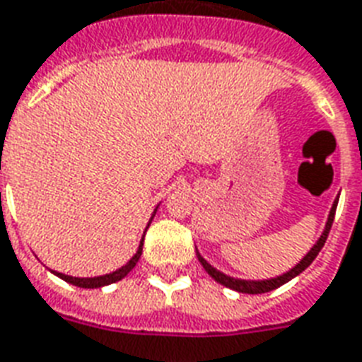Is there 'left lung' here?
<instances>
[{
	"label": "left lung",
	"instance_id": "8db88e82",
	"mask_svg": "<svg viewBox=\"0 0 362 362\" xmlns=\"http://www.w3.org/2000/svg\"><path fill=\"white\" fill-rule=\"evenodd\" d=\"M336 206H338V199L334 201V205H332V209H330V214H328V220H327V226H325V231H322L321 237L317 239L315 245L311 247L310 252L303 256L302 260H300V264H296V266L292 267V269H288V272L283 273V275H279V277H273V279H264V281L235 279V277H230V275H226V273L218 272L216 267H212L211 264H209V262H206L205 258L199 255V252H197V258H199L201 266L205 267V272L211 275L212 279L216 281V283H220V285L228 286V288H231V291L243 292V294H262V292L275 291V288H279L281 285H285V283H288L291 279H294L296 275H300V273H302L305 267L310 266L311 262L315 260L317 255L321 252V248L325 247V243H327L328 231H330V228H332V222H334Z\"/></svg>",
	"mask_w": 362,
	"mask_h": 362
}]
</instances>
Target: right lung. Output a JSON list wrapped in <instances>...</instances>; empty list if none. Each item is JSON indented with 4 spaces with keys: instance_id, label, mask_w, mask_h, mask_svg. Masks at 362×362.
<instances>
[{
    "instance_id": "add662e5",
    "label": "right lung",
    "mask_w": 362,
    "mask_h": 362,
    "mask_svg": "<svg viewBox=\"0 0 362 362\" xmlns=\"http://www.w3.org/2000/svg\"><path fill=\"white\" fill-rule=\"evenodd\" d=\"M153 216H156V212L151 214V218ZM142 245H144V237H142V241H140V245H138L136 255L132 256L131 260L127 262L125 266H121L119 269H115V272H112V273H106V275H100V277H71V275H64V273H57V272H52V273H54V275H59L60 279H64L66 283H70V285H76V286H81V288H100V286L112 285V283H117V281H121L123 277H127L132 267L136 266V262L140 260V255H142Z\"/></svg>"
}]
</instances>
